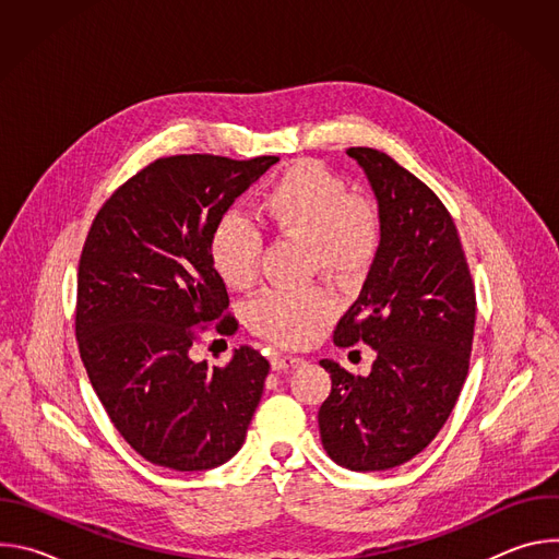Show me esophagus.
<instances>
[{
    "instance_id": "obj_1",
    "label": "esophagus",
    "mask_w": 559,
    "mask_h": 559,
    "mask_svg": "<svg viewBox=\"0 0 559 559\" xmlns=\"http://www.w3.org/2000/svg\"><path fill=\"white\" fill-rule=\"evenodd\" d=\"M305 362L302 356H296V354H276L272 365L274 369H294V367H300Z\"/></svg>"
}]
</instances>
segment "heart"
Segmentation results:
<instances>
[{"instance_id": "heart-1", "label": "heart", "mask_w": 559, "mask_h": 559, "mask_svg": "<svg viewBox=\"0 0 559 559\" xmlns=\"http://www.w3.org/2000/svg\"><path fill=\"white\" fill-rule=\"evenodd\" d=\"M259 218L276 234L302 241L309 265L341 285L369 270L380 243L376 207L349 197L347 183L316 162L283 170L261 192ZM210 261L227 287H250L259 276V229L238 216L221 218L210 238ZM330 313L332 302L321 289H267L248 309L257 334L292 347L311 343Z\"/></svg>"}]
</instances>
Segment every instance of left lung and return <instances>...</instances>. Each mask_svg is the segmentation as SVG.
<instances>
[{"mask_svg":"<svg viewBox=\"0 0 559 559\" xmlns=\"http://www.w3.org/2000/svg\"><path fill=\"white\" fill-rule=\"evenodd\" d=\"M347 154L378 201L380 246L334 343L362 341L376 360L369 376L321 360L332 393L318 427L336 464L367 473L409 462L444 427L468 373L475 289L442 201L384 152Z\"/></svg>","mask_w":559,"mask_h":559,"instance_id":"obj_1","label":"left lung"}]
</instances>
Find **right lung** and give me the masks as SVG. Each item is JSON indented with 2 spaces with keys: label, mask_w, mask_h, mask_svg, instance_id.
Returning <instances> with one entry per match:
<instances>
[{
  "label": "right lung",
  "mask_w": 559,
  "mask_h": 559,
  "mask_svg": "<svg viewBox=\"0 0 559 559\" xmlns=\"http://www.w3.org/2000/svg\"><path fill=\"white\" fill-rule=\"evenodd\" d=\"M276 162L156 158L93 221L76 276L79 354L112 425L152 464L207 471L246 442L270 362L243 345L225 367H210L190 349L197 325L236 332L210 238Z\"/></svg>",
  "instance_id": "add662e5"
}]
</instances>
